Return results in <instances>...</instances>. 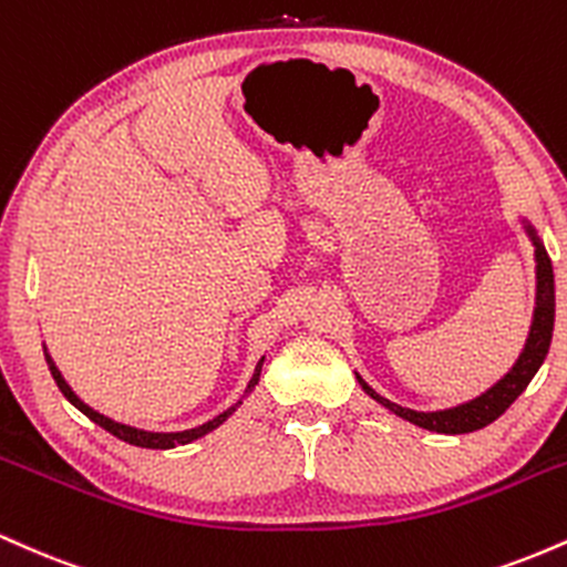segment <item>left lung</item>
Returning <instances> with one entry per match:
<instances>
[{"label": "left lung", "mask_w": 567, "mask_h": 567, "mask_svg": "<svg viewBox=\"0 0 567 567\" xmlns=\"http://www.w3.org/2000/svg\"><path fill=\"white\" fill-rule=\"evenodd\" d=\"M525 234L530 237V243L536 250V309H533V322H530V333L528 341H525V349L519 351L517 362H514L509 373L504 375L498 383H493L485 394L474 396V400L464 402V405L455 408H445V410H413V408H402L396 402L381 396L375 389H370L362 375L357 373V381L360 386L365 389L368 396H373L379 405H383L389 413L400 415V419L410 421V424L429 429V432L437 434H466V432H477L487 424L498 419L501 413H506V408L517 400L519 394L528 389V383L533 381V375L538 373V368L544 365L546 351H549L551 343V330H555V271H551V261L546 256V247L542 239H538L536 229L528 218H523Z\"/></svg>", "instance_id": "8db88e82"}]
</instances>
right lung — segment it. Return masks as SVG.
<instances>
[{
	"label": "right lung",
	"mask_w": 567,
	"mask_h": 567,
	"mask_svg": "<svg viewBox=\"0 0 567 567\" xmlns=\"http://www.w3.org/2000/svg\"><path fill=\"white\" fill-rule=\"evenodd\" d=\"M44 360H48V368H50V373H53V379H55V383H58V389H61L63 396H66V400L71 402V405H74L76 410H82V413L87 415V419L93 421V424L103 426V429H106L109 434H114V437L125 440V442H130V445H135V447H152V451H171V447H175V445H188V442H194V440L205 437V434H210L213 429H218L220 424H224L226 419H229V415L234 413V410H237L239 405H243V400H237L229 410H224V413L216 415V419H213V421H207V424L194 426V429H184V432H146V429L120 424V421L109 419V415L97 413V410H93L90 405H84V402L80 400V396L74 394V389L69 386L66 379H63V375H61V370H58V365L53 362V357H50V351H48V349H44ZM261 368H264V357H261V360H258L256 370H252V379L247 381V389H245V394H243V396H247V394L252 392V389H256L258 379H261Z\"/></svg>",
	"instance_id": "obj_1"
}]
</instances>
